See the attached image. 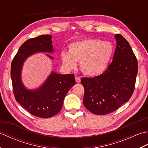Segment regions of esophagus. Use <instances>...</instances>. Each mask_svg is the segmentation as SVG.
Here are the masks:
<instances>
[{"mask_svg":"<svg viewBox=\"0 0 148 148\" xmlns=\"http://www.w3.org/2000/svg\"><path fill=\"white\" fill-rule=\"evenodd\" d=\"M75 79L77 83H80L81 82V78L79 77H75Z\"/></svg>","mask_w":148,"mask_h":148,"instance_id":"esophagus-1","label":"esophagus"}]
</instances>
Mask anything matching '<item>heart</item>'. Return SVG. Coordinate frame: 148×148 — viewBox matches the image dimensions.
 I'll return each instance as SVG.
<instances>
[{
    "label": "heart",
    "instance_id": "1",
    "mask_svg": "<svg viewBox=\"0 0 148 148\" xmlns=\"http://www.w3.org/2000/svg\"><path fill=\"white\" fill-rule=\"evenodd\" d=\"M114 53V47L110 42L97 39H86L72 42L68 53L62 51L63 64L68 69L76 67L79 61V68L84 74L97 76L104 72Z\"/></svg>",
    "mask_w": 148,
    "mask_h": 148
}]
</instances>
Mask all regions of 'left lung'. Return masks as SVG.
Instances as JSON below:
<instances>
[{
	"label": "left lung",
	"instance_id": "8db88e82",
	"mask_svg": "<svg viewBox=\"0 0 148 148\" xmlns=\"http://www.w3.org/2000/svg\"><path fill=\"white\" fill-rule=\"evenodd\" d=\"M116 46L112 62L100 76L83 77V104L93 114L104 115L128 101L134 92L137 74V60L131 47L122 36L116 34Z\"/></svg>",
	"mask_w": 148,
	"mask_h": 148
}]
</instances>
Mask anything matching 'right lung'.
Returning a JSON list of instances; mask_svg holds the SVG:
<instances>
[{
  "label": "right lung",
  "mask_w": 148,
  "mask_h": 148,
  "mask_svg": "<svg viewBox=\"0 0 148 148\" xmlns=\"http://www.w3.org/2000/svg\"><path fill=\"white\" fill-rule=\"evenodd\" d=\"M51 35L39 36L22 45L12 60L11 77L16 101L31 114L48 118L60 111L69 90L76 84L73 74H60L52 71L41 86L28 89L21 80V72L26 60L37 53L54 52ZM50 59L54 58L46 54Z\"/></svg>",
  "instance_id": "1"
}]
</instances>
